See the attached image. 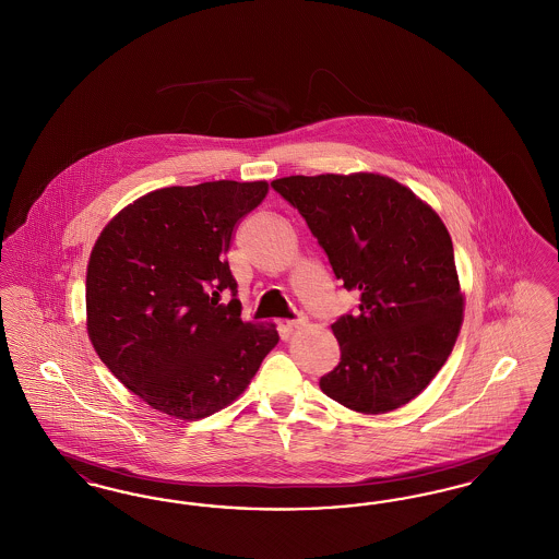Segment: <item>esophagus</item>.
<instances>
[{
	"mask_svg": "<svg viewBox=\"0 0 559 559\" xmlns=\"http://www.w3.org/2000/svg\"><path fill=\"white\" fill-rule=\"evenodd\" d=\"M304 324H306V319L299 317V319L287 320V322H285V329H287V331H295V329H301Z\"/></svg>",
	"mask_w": 559,
	"mask_h": 559,
	"instance_id": "obj_1",
	"label": "esophagus"
}]
</instances>
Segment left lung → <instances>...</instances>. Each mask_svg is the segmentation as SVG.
<instances>
[{
  "label": "left lung",
  "instance_id": "8db88e82",
  "mask_svg": "<svg viewBox=\"0 0 559 559\" xmlns=\"http://www.w3.org/2000/svg\"><path fill=\"white\" fill-rule=\"evenodd\" d=\"M272 188L306 219L356 314L331 324L342 360L320 377L329 399L381 415L419 396L451 356L463 293L444 222L379 174L289 176Z\"/></svg>",
  "mask_w": 559,
  "mask_h": 559
}]
</instances>
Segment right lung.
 Returning <instances> with one entry per match:
<instances>
[{
  "label": "right lung",
  "instance_id": "add662e5",
  "mask_svg": "<svg viewBox=\"0 0 559 559\" xmlns=\"http://www.w3.org/2000/svg\"><path fill=\"white\" fill-rule=\"evenodd\" d=\"M266 194L264 180L159 188L117 213L92 249L90 342L108 371L169 417L197 421L235 402L278 344L274 324L240 320L226 262L240 217ZM222 290L234 293L228 305Z\"/></svg>",
  "mask_w": 559,
  "mask_h": 559
}]
</instances>
